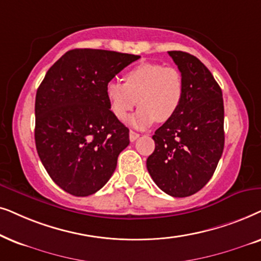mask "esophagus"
Segmentation results:
<instances>
[{"label": "esophagus", "mask_w": 261, "mask_h": 261, "mask_svg": "<svg viewBox=\"0 0 261 261\" xmlns=\"http://www.w3.org/2000/svg\"><path fill=\"white\" fill-rule=\"evenodd\" d=\"M138 137H140V134L135 133V131H133V130L130 131V141H131V142H135V141L137 140Z\"/></svg>", "instance_id": "1"}]
</instances>
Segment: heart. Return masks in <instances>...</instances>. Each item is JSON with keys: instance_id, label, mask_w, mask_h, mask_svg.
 <instances>
[{"instance_id": "1", "label": "heart", "mask_w": 261, "mask_h": 261, "mask_svg": "<svg viewBox=\"0 0 261 261\" xmlns=\"http://www.w3.org/2000/svg\"><path fill=\"white\" fill-rule=\"evenodd\" d=\"M105 94L111 111L119 120H124L138 103L141 107L130 124L143 128L155 120H169L176 113L182 101V77L174 67L141 63L125 74L124 82H107Z\"/></svg>"}]
</instances>
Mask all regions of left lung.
I'll list each match as a JSON object with an SVG mask.
<instances>
[{"instance_id":"left-lung-1","label":"left lung","mask_w":261,"mask_h":261,"mask_svg":"<svg viewBox=\"0 0 261 261\" xmlns=\"http://www.w3.org/2000/svg\"><path fill=\"white\" fill-rule=\"evenodd\" d=\"M181 72L179 110L155 131V150L147 168L156 185L172 197H189L203 189L224 148V106L221 87L194 56L168 51Z\"/></svg>"}]
</instances>
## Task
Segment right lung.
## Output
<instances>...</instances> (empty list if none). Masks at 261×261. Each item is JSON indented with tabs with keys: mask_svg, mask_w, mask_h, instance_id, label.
I'll use <instances>...</instances> for the list:
<instances>
[{
	"mask_svg": "<svg viewBox=\"0 0 261 261\" xmlns=\"http://www.w3.org/2000/svg\"><path fill=\"white\" fill-rule=\"evenodd\" d=\"M140 56L75 48L62 56L36 95V147L51 179L76 197L99 191L130 143L128 128L114 117L105 87Z\"/></svg>",
	"mask_w": 261,
	"mask_h": 261,
	"instance_id": "right-lung-1",
	"label": "right lung"
}]
</instances>
